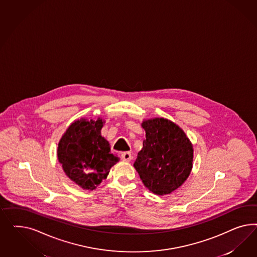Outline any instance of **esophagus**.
Here are the masks:
<instances>
[{"instance_id":"34e87169","label":"esophagus","mask_w":257,"mask_h":257,"mask_svg":"<svg viewBox=\"0 0 257 257\" xmlns=\"http://www.w3.org/2000/svg\"><path fill=\"white\" fill-rule=\"evenodd\" d=\"M121 159L125 161V162H129V161H131V159H132V155L129 153V152H125V153H122L121 154Z\"/></svg>"}]
</instances>
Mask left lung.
Returning a JSON list of instances; mask_svg holds the SVG:
<instances>
[{
    "label": "left lung",
    "mask_w": 257,
    "mask_h": 257,
    "mask_svg": "<svg viewBox=\"0 0 257 257\" xmlns=\"http://www.w3.org/2000/svg\"><path fill=\"white\" fill-rule=\"evenodd\" d=\"M142 127L146 140L134 167L153 193L170 194L190 174L192 145L179 126L163 117L145 120Z\"/></svg>",
    "instance_id": "8db88e82"
}]
</instances>
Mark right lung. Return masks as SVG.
I'll list each match as a JSON object with an SVG mask.
<instances>
[{"label":"right lung","instance_id":"1","mask_svg":"<svg viewBox=\"0 0 257 257\" xmlns=\"http://www.w3.org/2000/svg\"><path fill=\"white\" fill-rule=\"evenodd\" d=\"M102 123L101 118L76 120L58 144L57 156L63 170L84 189H95L119 160L111 154L108 141L101 136Z\"/></svg>","mask_w":257,"mask_h":257}]
</instances>
